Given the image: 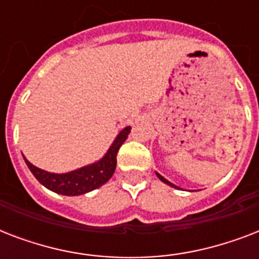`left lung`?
I'll list each match as a JSON object with an SVG mask.
<instances>
[{"mask_svg": "<svg viewBox=\"0 0 259 259\" xmlns=\"http://www.w3.org/2000/svg\"><path fill=\"white\" fill-rule=\"evenodd\" d=\"M156 175H157V177H158V179H160V180L162 181V183H165V184H168V185H169V187H173V188L179 189V187H177V185H175V184H173V183H170L169 180H166L165 177H164V176H161V175H160V173H157V172H156Z\"/></svg>", "mask_w": 259, "mask_h": 259, "instance_id": "8db88e82", "label": "left lung"}]
</instances>
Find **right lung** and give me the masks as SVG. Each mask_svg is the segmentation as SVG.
<instances>
[{"label":"right lung","instance_id":"add662e5","mask_svg":"<svg viewBox=\"0 0 259 259\" xmlns=\"http://www.w3.org/2000/svg\"><path fill=\"white\" fill-rule=\"evenodd\" d=\"M130 129H132L130 126H126L125 129H122L117 134V137L114 138L113 144L110 145L105 156L99 158L98 161L71 170V172H48V170L40 169L33 164H30L25 158V156H22V157L25 160V164L28 165L32 175L47 189L59 193V195H64V196H79V195H84V193L99 188L111 179L115 166H117L118 150L122 144L126 141Z\"/></svg>","mask_w":259,"mask_h":259}]
</instances>
